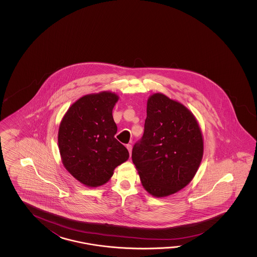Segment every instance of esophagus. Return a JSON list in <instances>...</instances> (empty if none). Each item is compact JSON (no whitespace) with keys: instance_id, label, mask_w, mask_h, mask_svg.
Segmentation results:
<instances>
[{"instance_id":"34e87169","label":"esophagus","mask_w":257,"mask_h":257,"mask_svg":"<svg viewBox=\"0 0 257 257\" xmlns=\"http://www.w3.org/2000/svg\"><path fill=\"white\" fill-rule=\"evenodd\" d=\"M126 149L128 150V152H130V155H131V150H132V146H131V144H126Z\"/></svg>"}]
</instances>
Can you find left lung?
<instances>
[{"label": "left lung", "instance_id": "8db88e82", "mask_svg": "<svg viewBox=\"0 0 257 257\" xmlns=\"http://www.w3.org/2000/svg\"><path fill=\"white\" fill-rule=\"evenodd\" d=\"M197 119L185 105L163 93L147 102L142 139L132 149V161L142 186L153 197L175 194L191 182L203 156Z\"/></svg>", "mask_w": 257, "mask_h": 257}]
</instances>
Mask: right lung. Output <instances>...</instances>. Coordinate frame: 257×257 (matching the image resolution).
<instances>
[{
    "instance_id": "right-lung-1",
    "label": "right lung",
    "mask_w": 257,
    "mask_h": 257,
    "mask_svg": "<svg viewBox=\"0 0 257 257\" xmlns=\"http://www.w3.org/2000/svg\"><path fill=\"white\" fill-rule=\"evenodd\" d=\"M118 96L110 92L77 100L60 122L58 142L62 164L84 186L105 184L116 166L130 157L115 138L117 126L112 111Z\"/></svg>"
}]
</instances>
